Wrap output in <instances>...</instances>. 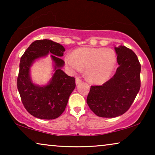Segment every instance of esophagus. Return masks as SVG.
I'll return each mask as SVG.
<instances>
[{"label":"esophagus","instance_id":"esophagus-1","mask_svg":"<svg viewBox=\"0 0 155 155\" xmlns=\"http://www.w3.org/2000/svg\"><path fill=\"white\" fill-rule=\"evenodd\" d=\"M82 82V80L80 79V78H78V77H77L76 78V79H75V82H76V84H79V83H80V82Z\"/></svg>","mask_w":155,"mask_h":155}]
</instances>
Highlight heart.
<instances>
[{
	"instance_id": "1",
	"label": "heart",
	"mask_w": 155,
	"mask_h": 155,
	"mask_svg": "<svg viewBox=\"0 0 155 155\" xmlns=\"http://www.w3.org/2000/svg\"><path fill=\"white\" fill-rule=\"evenodd\" d=\"M65 62L72 71L81 72L85 69L89 81L101 84L109 79L116 63V56L110 48L82 47L65 57Z\"/></svg>"
}]
</instances>
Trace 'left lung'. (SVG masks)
I'll return each instance as SVG.
<instances>
[{"label":"left lung","mask_w":155,"mask_h":155,"mask_svg":"<svg viewBox=\"0 0 155 155\" xmlns=\"http://www.w3.org/2000/svg\"><path fill=\"white\" fill-rule=\"evenodd\" d=\"M118 67L114 77L102 85L91 86L87 103L99 117L114 118L130 109L140 88L141 65L130 48L115 47Z\"/></svg>","instance_id":"left-lung-1"}]
</instances>
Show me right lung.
<instances>
[{"label": "right lung", "mask_w": 155, "mask_h": 155, "mask_svg": "<svg viewBox=\"0 0 155 155\" xmlns=\"http://www.w3.org/2000/svg\"><path fill=\"white\" fill-rule=\"evenodd\" d=\"M65 48L60 44L48 39L32 42L20 58L17 86L21 101L31 115L41 119H55L65 111L68 101L75 87V79L66 75L61 68L64 61ZM48 52L55 62V73L50 83L45 87L34 85L29 77V68L33 61Z\"/></svg>", "instance_id": "right-lung-1"}]
</instances>
